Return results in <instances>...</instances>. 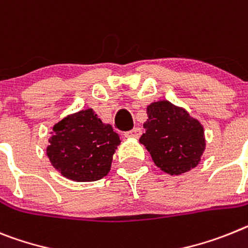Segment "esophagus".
I'll return each instance as SVG.
<instances>
[{"label":"esophagus","mask_w":248,"mask_h":248,"mask_svg":"<svg viewBox=\"0 0 248 248\" xmlns=\"http://www.w3.org/2000/svg\"><path fill=\"white\" fill-rule=\"evenodd\" d=\"M140 134H141L140 128H134L132 129V130H129V132L124 133V135H125L126 138H139Z\"/></svg>","instance_id":"esophagus-1"}]
</instances>
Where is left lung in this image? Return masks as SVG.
Instances as JSON below:
<instances>
[{"instance_id":"left-lung-1","label":"left lung","mask_w":248,"mask_h":248,"mask_svg":"<svg viewBox=\"0 0 248 248\" xmlns=\"http://www.w3.org/2000/svg\"><path fill=\"white\" fill-rule=\"evenodd\" d=\"M145 132L139 141L163 172L182 174L197 167L204 152L206 140L201 123L182 108L167 100L147 108Z\"/></svg>"}]
</instances>
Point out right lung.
<instances>
[{"label": "right lung", "mask_w": 248, "mask_h": 248, "mask_svg": "<svg viewBox=\"0 0 248 248\" xmlns=\"http://www.w3.org/2000/svg\"><path fill=\"white\" fill-rule=\"evenodd\" d=\"M48 141V159L63 177L94 182L109 173L120 138L113 126L104 124L93 109H88L55 124Z\"/></svg>", "instance_id": "1"}]
</instances>
